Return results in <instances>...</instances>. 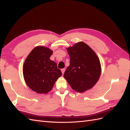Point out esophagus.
Segmentation results:
<instances>
[{"mask_svg": "<svg viewBox=\"0 0 130 130\" xmlns=\"http://www.w3.org/2000/svg\"><path fill=\"white\" fill-rule=\"evenodd\" d=\"M61 72H62V75L63 74H64V72H65V68H63V69H62L61 70Z\"/></svg>", "mask_w": 130, "mask_h": 130, "instance_id": "obj_1", "label": "esophagus"}]
</instances>
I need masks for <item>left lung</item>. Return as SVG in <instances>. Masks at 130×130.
<instances>
[{"label": "left lung", "mask_w": 130, "mask_h": 130, "mask_svg": "<svg viewBox=\"0 0 130 130\" xmlns=\"http://www.w3.org/2000/svg\"><path fill=\"white\" fill-rule=\"evenodd\" d=\"M70 56V65L63 77L73 90L83 93L97 83L101 73V65L95 52L83 42L67 48Z\"/></svg>", "instance_id": "1"}]
</instances>
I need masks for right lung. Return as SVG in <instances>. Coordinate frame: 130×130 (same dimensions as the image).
<instances>
[{"mask_svg":"<svg viewBox=\"0 0 130 130\" xmlns=\"http://www.w3.org/2000/svg\"><path fill=\"white\" fill-rule=\"evenodd\" d=\"M53 51L45 46L36 47L25 60L24 79L28 87L38 94L50 92L62 73L56 63L50 59Z\"/></svg>","mask_w":130,"mask_h":130,"instance_id":"add662e5","label":"right lung"}]
</instances>
